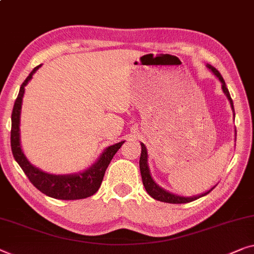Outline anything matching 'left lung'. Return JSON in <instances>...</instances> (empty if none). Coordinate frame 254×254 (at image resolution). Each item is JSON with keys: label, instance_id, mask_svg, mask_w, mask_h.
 Segmentation results:
<instances>
[{"label": "left lung", "instance_id": "left-lung-1", "mask_svg": "<svg viewBox=\"0 0 254 254\" xmlns=\"http://www.w3.org/2000/svg\"><path fill=\"white\" fill-rule=\"evenodd\" d=\"M206 67H208L210 69V71H211L213 75L220 80L222 92H224L225 95L227 96L229 103H231L232 110L234 112V117H235L233 100L231 97V94H229V91H228L227 86H226L224 78H222V76L220 75V72L218 71L216 68L212 67L211 64H206ZM140 146H142V152H140V158H139V170H140V175H142L143 185H144V187H145L146 192L149 193L150 196L155 198V200L161 201V202H166V203H177V204L178 203H189V202L197 200L198 197L204 196V195H206L209 192H211L214 187H216V186H213L212 189L206 190V192L202 193L200 195H195V196H181V195H176L174 193L168 192V190H166L165 189H162L161 186H159L157 183L154 182V179L152 178L151 173H150V168H149V165H147V157H149V155H147V150H146V147L143 143H140Z\"/></svg>", "mask_w": 254, "mask_h": 254}]
</instances>
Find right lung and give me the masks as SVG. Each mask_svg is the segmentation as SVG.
I'll return each mask as SVG.
<instances>
[{"label":"right lung","instance_id":"obj_1","mask_svg":"<svg viewBox=\"0 0 254 254\" xmlns=\"http://www.w3.org/2000/svg\"><path fill=\"white\" fill-rule=\"evenodd\" d=\"M42 64L37 65L29 73L25 81L21 84L17 100H15L12 115H11V150L12 154L21 167L23 173L28 177L30 183L40 190L42 193L48 195L50 197L59 198V200H80L92 196L100 189L101 183L103 181V176L109 163L114 158L125 140L116 143L114 145L108 146L96 161L81 173L68 174V175H53L45 173L40 168L33 166L28 161L26 155L23 154L20 144V115L22 97L25 94V86L32 79L33 75L37 71Z\"/></svg>","mask_w":254,"mask_h":254}]
</instances>
